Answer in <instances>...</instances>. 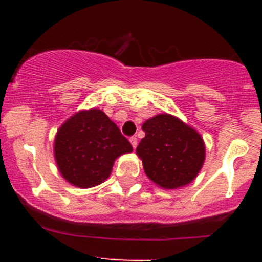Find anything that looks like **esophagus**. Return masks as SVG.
<instances>
[{
	"instance_id": "esophagus-1",
	"label": "esophagus",
	"mask_w": 262,
	"mask_h": 262,
	"mask_svg": "<svg viewBox=\"0 0 262 262\" xmlns=\"http://www.w3.org/2000/svg\"><path fill=\"white\" fill-rule=\"evenodd\" d=\"M130 144L133 146V148H137V144H138V139H137V137H130Z\"/></svg>"
}]
</instances>
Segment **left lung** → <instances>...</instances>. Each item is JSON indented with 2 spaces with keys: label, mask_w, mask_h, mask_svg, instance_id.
Wrapping results in <instances>:
<instances>
[{
  "label": "left lung",
  "mask_w": 262,
  "mask_h": 262,
  "mask_svg": "<svg viewBox=\"0 0 262 262\" xmlns=\"http://www.w3.org/2000/svg\"><path fill=\"white\" fill-rule=\"evenodd\" d=\"M146 137L137 147L149 180L163 189L190 184L205 160L204 141L195 129L170 114H158L144 121Z\"/></svg>",
  "instance_id": "obj_1"
}]
</instances>
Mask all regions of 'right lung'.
I'll return each instance as SVG.
<instances>
[{"instance_id":"obj_1","label":"right lung","mask_w":262,"mask_h":262,"mask_svg":"<svg viewBox=\"0 0 262 262\" xmlns=\"http://www.w3.org/2000/svg\"><path fill=\"white\" fill-rule=\"evenodd\" d=\"M133 147L102 110H82L58 129L54 157L66 181L94 187L112 173L114 161Z\"/></svg>"}]
</instances>
